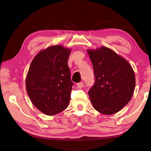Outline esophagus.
Returning <instances> with one entry per match:
<instances>
[{
	"mask_svg": "<svg viewBox=\"0 0 151 151\" xmlns=\"http://www.w3.org/2000/svg\"><path fill=\"white\" fill-rule=\"evenodd\" d=\"M77 86L78 88H82L84 86V82H78L77 84Z\"/></svg>",
	"mask_w": 151,
	"mask_h": 151,
	"instance_id": "obj_1",
	"label": "esophagus"
}]
</instances>
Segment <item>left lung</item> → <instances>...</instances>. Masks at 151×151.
Segmentation results:
<instances>
[{"instance_id": "left-lung-1", "label": "left lung", "mask_w": 151, "mask_h": 151, "mask_svg": "<svg viewBox=\"0 0 151 151\" xmlns=\"http://www.w3.org/2000/svg\"><path fill=\"white\" fill-rule=\"evenodd\" d=\"M93 64L95 82L88 93L94 109L104 115L116 113L133 96L135 73L131 66L105 47L87 50Z\"/></svg>"}]
</instances>
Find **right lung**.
<instances>
[{"instance_id":"right-lung-1","label":"right lung","mask_w":151,"mask_h":151,"mask_svg":"<svg viewBox=\"0 0 151 151\" xmlns=\"http://www.w3.org/2000/svg\"><path fill=\"white\" fill-rule=\"evenodd\" d=\"M71 50L61 45L49 47L31 63L26 88L33 104L45 114L54 115L67 108L73 82L68 66Z\"/></svg>"}]
</instances>
